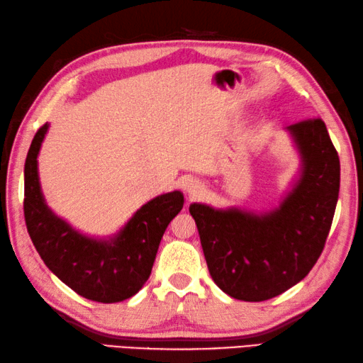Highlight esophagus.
I'll use <instances>...</instances> for the list:
<instances>
[{
    "instance_id": "34e87169",
    "label": "esophagus",
    "mask_w": 363,
    "mask_h": 363,
    "mask_svg": "<svg viewBox=\"0 0 363 363\" xmlns=\"http://www.w3.org/2000/svg\"><path fill=\"white\" fill-rule=\"evenodd\" d=\"M186 191H188L189 197H197V196H201V194H202L203 186H202V184H201L199 182L191 180V182H188V183H186Z\"/></svg>"
}]
</instances>
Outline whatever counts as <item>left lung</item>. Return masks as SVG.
<instances>
[{
  "label": "left lung",
  "mask_w": 363,
  "mask_h": 363,
  "mask_svg": "<svg viewBox=\"0 0 363 363\" xmlns=\"http://www.w3.org/2000/svg\"><path fill=\"white\" fill-rule=\"evenodd\" d=\"M302 177L279 208L252 215L193 203L208 272L218 288L245 302L279 296L308 275L329 235L340 193V158L320 118L291 125Z\"/></svg>",
  "instance_id": "left-lung-1"
}]
</instances>
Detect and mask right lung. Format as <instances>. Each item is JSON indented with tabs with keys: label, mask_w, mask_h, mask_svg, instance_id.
<instances>
[{
	"label": "right lung",
	"mask_w": 363,
	"mask_h": 363,
	"mask_svg": "<svg viewBox=\"0 0 363 363\" xmlns=\"http://www.w3.org/2000/svg\"><path fill=\"white\" fill-rule=\"evenodd\" d=\"M38 129L25 161V223L34 248L45 265L79 296L101 303L133 297L152 273L156 252L169 223L183 208L180 191L143 205L108 242L75 232L47 208L38 177V153L47 133Z\"/></svg>",
	"instance_id": "1"
}]
</instances>
